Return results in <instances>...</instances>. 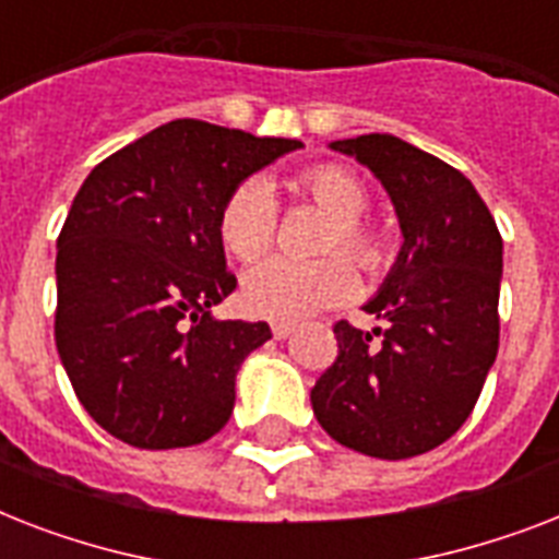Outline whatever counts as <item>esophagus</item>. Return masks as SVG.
I'll return each mask as SVG.
<instances>
[{"label":"esophagus","mask_w":559,"mask_h":559,"mask_svg":"<svg viewBox=\"0 0 559 559\" xmlns=\"http://www.w3.org/2000/svg\"><path fill=\"white\" fill-rule=\"evenodd\" d=\"M293 331H296V328H293V324H287V322L272 324V336H275V340H287Z\"/></svg>","instance_id":"obj_1"}]
</instances>
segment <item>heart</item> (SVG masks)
<instances>
[{"instance_id":"obj_1","label":"heart","mask_w":559,"mask_h":559,"mask_svg":"<svg viewBox=\"0 0 559 559\" xmlns=\"http://www.w3.org/2000/svg\"><path fill=\"white\" fill-rule=\"evenodd\" d=\"M298 191L310 197L336 219L328 237V252L348 254L362 270L380 263V240L362 223L371 197L357 174L340 165H319L298 177ZM278 211L263 179H246L228 193L219 209V243L237 261H254L275 237ZM357 293V272L345 258L298 263L287 258H263L243 275L240 305L249 316L270 322H301L328 307L345 305Z\"/></svg>"}]
</instances>
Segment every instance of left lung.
<instances>
[{"label":"left lung","mask_w":559,"mask_h":559,"mask_svg":"<svg viewBox=\"0 0 559 559\" xmlns=\"http://www.w3.org/2000/svg\"><path fill=\"white\" fill-rule=\"evenodd\" d=\"M331 147L380 179L403 246L362 307L385 328L333 324L340 357L316 380L310 403L342 447L371 459H412L459 432L493 366L502 235L473 182L432 153L389 133Z\"/></svg>","instance_id":"8db88e82"}]
</instances>
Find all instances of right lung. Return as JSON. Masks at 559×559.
Instances as JSON below:
<instances>
[{"instance_id": "1", "label": "right lung", "mask_w": 559, "mask_h": 559, "mask_svg": "<svg viewBox=\"0 0 559 559\" xmlns=\"http://www.w3.org/2000/svg\"><path fill=\"white\" fill-rule=\"evenodd\" d=\"M296 139L177 118L83 179L57 237L55 342L92 420L139 450L209 441L235 408L237 368L266 322H219L237 287L219 209Z\"/></svg>"}]
</instances>
